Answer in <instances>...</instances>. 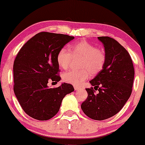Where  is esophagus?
<instances>
[{
	"label": "esophagus",
	"mask_w": 145,
	"mask_h": 145,
	"mask_svg": "<svg viewBox=\"0 0 145 145\" xmlns=\"http://www.w3.org/2000/svg\"><path fill=\"white\" fill-rule=\"evenodd\" d=\"M74 90H80V89H81V88L78 87V86H74Z\"/></svg>",
	"instance_id": "esophagus-1"
}]
</instances>
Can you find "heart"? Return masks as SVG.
I'll return each mask as SVG.
<instances>
[{
    "label": "heart",
    "instance_id": "heart-1",
    "mask_svg": "<svg viewBox=\"0 0 145 145\" xmlns=\"http://www.w3.org/2000/svg\"><path fill=\"white\" fill-rule=\"evenodd\" d=\"M69 50L62 48L57 54L56 59L58 65L63 69L69 67L74 57H81L80 62L81 70H70L63 75V79L67 83L74 86H80L88 79L90 74H99L105 67L106 55L102 50L97 48L89 42L83 40L73 45Z\"/></svg>",
    "mask_w": 145,
    "mask_h": 145
}]
</instances>
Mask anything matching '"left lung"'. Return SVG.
<instances>
[{
	"label": "left lung",
	"mask_w": 145,
	"mask_h": 145,
	"mask_svg": "<svg viewBox=\"0 0 145 145\" xmlns=\"http://www.w3.org/2000/svg\"><path fill=\"white\" fill-rule=\"evenodd\" d=\"M98 39L105 47L106 62L90 81L93 87L86 89L88 97L81 109L89 118L102 121L116 114L129 99L135 71L129 53L118 41L108 36Z\"/></svg>",
	"instance_id": "left-lung-1"
}]
</instances>
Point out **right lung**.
Masks as SVG:
<instances>
[{"label": "right lung", "instance_id": "1", "mask_svg": "<svg viewBox=\"0 0 145 145\" xmlns=\"http://www.w3.org/2000/svg\"><path fill=\"white\" fill-rule=\"evenodd\" d=\"M74 36L40 32L22 46L13 64L14 94L27 114L39 121L50 119L59 110L66 95L74 90L64 83L49 88L48 81H60L56 57Z\"/></svg>", "mask_w": 145, "mask_h": 145}]
</instances>
